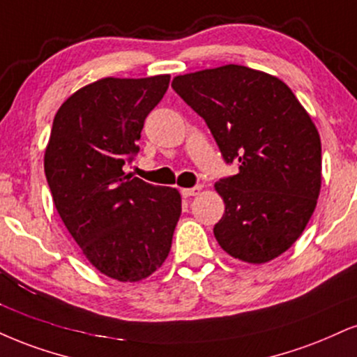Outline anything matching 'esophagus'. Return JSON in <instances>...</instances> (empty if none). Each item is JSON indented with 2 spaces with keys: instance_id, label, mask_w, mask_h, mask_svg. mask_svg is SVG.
<instances>
[{
  "instance_id": "34e87169",
  "label": "esophagus",
  "mask_w": 357,
  "mask_h": 357,
  "mask_svg": "<svg viewBox=\"0 0 357 357\" xmlns=\"http://www.w3.org/2000/svg\"><path fill=\"white\" fill-rule=\"evenodd\" d=\"M201 192V186H195V188H184L181 190V195L184 197H190V196H197Z\"/></svg>"
}]
</instances>
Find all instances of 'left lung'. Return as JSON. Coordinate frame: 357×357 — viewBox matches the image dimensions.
I'll return each instance as SVG.
<instances>
[{"mask_svg": "<svg viewBox=\"0 0 357 357\" xmlns=\"http://www.w3.org/2000/svg\"><path fill=\"white\" fill-rule=\"evenodd\" d=\"M173 89L211 130L238 174L214 190L225 214L214 226L234 259L263 264L303 234L321 191V137L311 116L276 76L239 64L179 75Z\"/></svg>", "mask_w": 357, "mask_h": 357, "instance_id": "obj_1", "label": "left lung"}]
</instances>
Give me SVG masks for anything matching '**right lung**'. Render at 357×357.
<instances>
[{"label":"right lung","instance_id":"obj_1","mask_svg":"<svg viewBox=\"0 0 357 357\" xmlns=\"http://www.w3.org/2000/svg\"><path fill=\"white\" fill-rule=\"evenodd\" d=\"M169 75L102 78L73 93L54 116L45 173L56 211L86 259L121 282L161 268L181 216L176 188L153 186L123 166L139 151L146 116Z\"/></svg>","mask_w":357,"mask_h":357}]
</instances>
